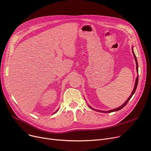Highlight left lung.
Listing matches in <instances>:
<instances>
[{
    "instance_id": "obj_1",
    "label": "left lung",
    "mask_w": 151,
    "mask_h": 151,
    "mask_svg": "<svg viewBox=\"0 0 151 151\" xmlns=\"http://www.w3.org/2000/svg\"><path fill=\"white\" fill-rule=\"evenodd\" d=\"M132 52H133V56H134V59H135V61H136V65H137V72L138 73V62H137V58H136V55H135V54H134V52H133V47H132ZM138 76H137V79H136V81H135V84H134V88H133V91H132V94H131V96L129 97V99L127 100V101L124 103V104L122 105V106H119V108H116V109H111V110H109V111H100V110H97V109H94V108H92L91 106H90L89 105V108H91V109H92L93 110H94V111H99V112H101V113H111V112H114V111H119V110H120V109H122L126 105H127V104L128 103V101L130 100V99L132 98V97L133 96V95L134 94V93L135 92V91H136V89H137V86H138Z\"/></svg>"
}]
</instances>
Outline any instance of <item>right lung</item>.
I'll list each match as a JSON object with an SVG mask.
<instances>
[{"instance_id": "1", "label": "right lung", "mask_w": 151, "mask_h": 151, "mask_svg": "<svg viewBox=\"0 0 151 151\" xmlns=\"http://www.w3.org/2000/svg\"><path fill=\"white\" fill-rule=\"evenodd\" d=\"M58 111V110H57V111H55V113H56V112H57V111Z\"/></svg>"}]
</instances>
